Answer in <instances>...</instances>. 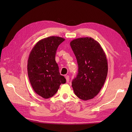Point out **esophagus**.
<instances>
[{
  "label": "esophagus",
  "instance_id": "34e87169",
  "mask_svg": "<svg viewBox=\"0 0 132 132\" xmlns=\"http://www.w3.org/2000/svg\"><path fill=\"white\" fill-rule=\"evenodd\" d=\"M65 78H66L67 82H68L69 81H70V77H69V76H68V75H66V77H65Z\"/></svg>",
  "mask_w": 132,
  "mask_h": 132
}]
</instances>
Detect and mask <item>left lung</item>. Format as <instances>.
<instances>
[{"mask_svg": "<svg viewBox=\"0 0 132 132\" xmlns=\"http://www.w3.org/2000/svg\"><path fill=\"white\" fill-rule=\"evenodd\" d=\"M77 59L78 73L72 82L75 94L82 100L94 98L105 81L108 64L100 44L92 37L76 38L70 42Z\"/></svg>", "mask_w": 132, "mask_h": 132, "instance_id": "left-lung-1", "label": "left lung"}]
</instances>
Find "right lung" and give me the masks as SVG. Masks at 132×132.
<instances>
[{
	"label": "right lung",
	"mask_w": 132,
	"mask_h": 132,
	"mask_svg": "<svg viewBox=\"0 0 132 132\" xmlns=\"http://www.w3.org/2000/svg\"><path fill=\"white\" fill-rule=\"evenodd\" d=\"M65 38L50 36L39 40L35 45L28 60V75L34 92L45 99L52 97L60 85L66 83L60 75L55 60L58 46Z\"/></svg>",
	"instance_id": "right-lung-1"
}]
</instances>
